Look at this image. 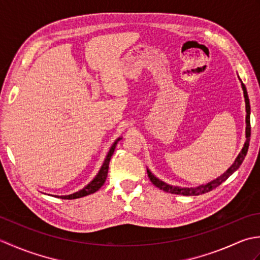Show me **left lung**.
<instances>
[{
    "label": "left lung",
    "mask_w": 260,
    "mask_h": 260,
    "mask_svg": "<svg viewBox=\"0 0 260 260\" xmlns=\"http://www.w3.org/2000/svg\"><path fill=\"white\" fill-rule=\"evenodd\" d=\"M241 87H242V90H244V97H245V103H246V113H247V115H246V142L244 144V147H242L241 152L239 153V155L237 156V158L235 159L234 164L231 165V167L227 171H225L222 175H220L219 178H217L211 182H209V183H207V184H202V185H199L196 187H180V186L170 185L159 179H157L155 175L152 174L150 170H147L148 178H150L151 182L154 185L157 186L159 190H163V191L169 192V193H173V194L200 196V194H203V193H207L209 191L215 189V187L219 186L222 183V182L227 180L229 176L235 172V171L239 169L242 161L245 159V156L248 152V147H249V141H250V104H249V98H248L246 86L242 84V81H241Z\"/></svg>",
    "instance_id": "obj_1"
}]
</instances>
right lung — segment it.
Wrapping results in <instances>:
<instances>
[{
  "label": "right lung",
  "mask_w": 260,
  "mask_h": 260,
  "mask_svg": "<svg viewBox=\"0 0 260 260\" xmlns=\"http://www.w3.org/2000/svg\"><path fill=\"white\" fill-rule=\"evenodd\" d=\"M121 140V137H118L117 140L114 142V144L112 145V147L109 148V152L107 154L106 158H105V161L102 165L101 170H99V172L97 173V175L93 178V180L91 182H89V184H87L84 189L79 190L78 192H75L73 194H69V196H61V197H58L60 199H66V200H71V199H78V198H82V197H86L88 194H91V193H95L96 191H98L101 187L104 185L105 181H106L107 178V173H108V167H109V161H110V157L114 154L115 151V147L117 145L118 141Z\"/></svg>",
  "instance_id": "add662e5"
}]
</instances>
